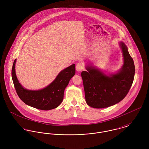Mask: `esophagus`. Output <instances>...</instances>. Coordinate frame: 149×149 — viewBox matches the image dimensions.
<instances>
[{"label":"esophagus","instance_id":"esophagus-1","mask_svg":"<svg viewBox=\"0 0 149 149\" xmlns=\"http://www.w3.org/2000/svg\"><path fill=\"white\" fill-rule=\"evenodd\" d=\"M76 68L77 71L80 72V71H81V70H83L84 69V65L83 64V63H78V64L76 65Z\"/></svg>","mask_w":149,"mask_h":149}]
</instances>
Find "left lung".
I'll list each match as a JSON object with an SVG mask.
<instances>
[{"label":"left lung","instance_id":"left-lung-1","mask_svg":"<svg viewBox=\"0 0 149 149\" xmlns=\"http://www.w3.org/2000/svg\"><path fill=\"white\" fill-rule=\"evenodd\" d=\"M120 45L124 64L118 73L108 76L92 66L86 67L87 71L81 72L88 106L95 108H106L120 102L127 95L134 81L135 65L127 46L123 42Z\"/></svg>","mask_w":149,"mask_h":149}]
</instances>
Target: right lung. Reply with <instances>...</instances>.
<instances>
[{
	"label": "right lung",
	"instance_id": "add662e5",
	"mask_svg": "<svg viewBox=\"0 0 149 149\" xmlns=\"http://www.w3.org/2000/svg\"><path fill=\"white\" fill-rule=\"evenodd\" d=\"M15 62L16 59L12 68V79L17 95L22 102L29 106L46 111L54 109L61 103L64 90L76 73L74 64L62 70L46 88L39 91H30L24 89L19 83L15 74Z\"/></svg>",
	"mask_w": 149,
	"mask_h": 149
}]
</instances>
